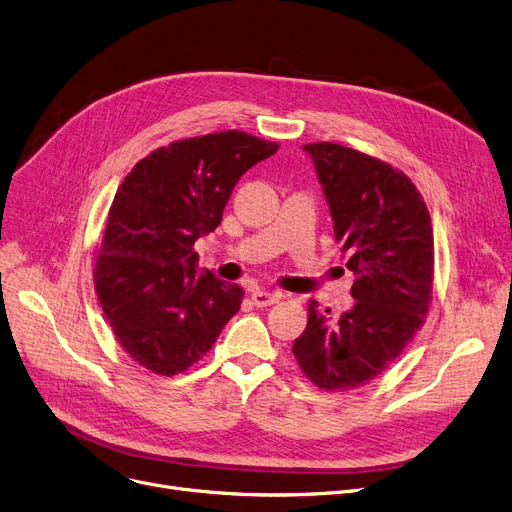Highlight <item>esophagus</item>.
<instances>
[{"label": "esophagus", "instance_id": "1", "mask_svg": "<svg viewBox=\"0 0 512 512\" xmlns=\"http://www.w3.org/2000/svg\"><path fill=\"white\" fill-rule=\"evenodd\" d=\"M279 293H270V291H254L252 293V302L258 308H266V306H273L279 302Z\"/></svg>", "mask_w": 512, "mask_h": 512}]
</instances>
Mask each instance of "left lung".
<instances>
[{
    "mask_svg": "<svg viewBox=\"0 0 512 512\" xmlns=\"http://www.w3.org/2000/svg\"><path fill=\"white\" fill-rule=\"evenodd\" d=\"M355 281V306L330 318L308 304V326L293 343L297 366L326 393L370 384L426 322L434 287L428 206L393 165L335 142L304 146Z\"/></svg>",
    "mask_w": 512,
    "mask_h": 512,
    "instance_id": "8db88e82",
    "label": "left lung"
}]
</instances>
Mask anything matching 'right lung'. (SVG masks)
Wrapping results in <instances>:
<instances>
[{
    "mask_svg": "<svg viewBox=\"0 0 512 512\" xmlns=\"http://www.w3.org/2000/svg\"><path fill=\"white\" fill-rule=\"evenodd\" d=\"M277 150L239 130L175 140L117 188L93 277L119 347L142 368L184 374L242 306V287L196 273L194 242L219 227L237 179Z\"/></svg>",
    "mask_w": 512,
    "mask_h": 512,
    "instance_id": "right-lung-1",
    "label": "right lung"
}]
</instances>
